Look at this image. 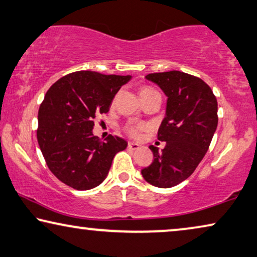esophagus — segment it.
<instances>
[{"mask_svg":"<svg viewBox=\"0 0 257 257\" xmlns=\"http://www.w3.org/2000/svg\"><path fill=\"white\" fill-rule=\"evenodd\" d=\"M127 147H128V150H131V151H137V150H139L140 146L136 143H128Z\"/></svg>","mask_w":257,"mask_h":257,"instance_id":"34e87169","label":"esophagus"}]
</instances>
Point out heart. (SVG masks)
I'll use <instances>...</instances> for the list:
<instances>
[{
    "label": "heart",
    "instance_id": "heart-1",
    "mask_svg": "<svg viewBox=\"0 0 257 257\" xmlns=\"http://www.w3.org/2000/svg\"><path fill=\"white\" fill-rule=\"evenodd\" d=\"M154 89L151 87H143L140 89V97L145 94H148V92L153 91ZM148 128V125L145 124V122H138V124H130L125 126V131L130 137L132 138H139L141 132L145 131V130Z\"/></svg>",
    "mask_w": 257,
    "mask_h": 257
}]
</instances>
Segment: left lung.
I'll use <instances>...</instances> for the list:
<instances>
[{
  "mask_svg": "<svg viewBox=\"0 0 257 257\" xmlns=\"http://www.w3.org/2000/svg\"><path fill=\"white\" fill-rule=\"evenodd\" d=\"M168 97L167 113L158 131L166 141L161 152L152 145L154 160L141 170L158 188H172L187 180L209 150L218 125V103L212 89L199 77L170 70L146 76Z\"/></svg>",
  "mask_w": 257,
  "mask_h": 257,
  "instance_id": "8db88e82",
  "label": "left lung"
}]
</instances>
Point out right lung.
Wrapping results in <instances>:
<instances>
[{
  "instance_id": "add662e5",
  "label": "right lung",
  "mask_w": 257,
  "mask_h": 257,
  "mask_svg": "<svg viewBox=\"0 0 257 257\" xmlns=\"http://www.w3.org/2000/svg\"><path fill=\"white\" fill-rule=\"evenodd\" d=\"M131 76L80 70L62 76L48 89L38 111L37 139L48 169L62 183L88 190L102 183L113 156L127 143L92 135L94 119L106 113L118 90Z\"/></svg>"
}]
</instances>
